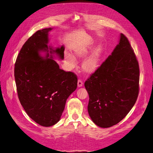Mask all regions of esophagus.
Instances as JSON below:
<instances>
[{"label":"esophagus","instance_id":"34e87169","mask_svg":"<svg viewBox=\"0 0 153 153\" xmlns=\"http://www.w3.org/2000/svg\"><path fill=\"white\" fill-rule=\"evenodd\" d=\"M83 85H84V83H83L82 80L79 79L78 80V87H81L83 86Z\"/></svg>","mask_w":153,"mask_h":153}]
</instances>
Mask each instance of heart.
Instances as JSON below:
<instances>
[{"instance_id":"obj_1","label":"heart","mask_w":153,"mask_h":153,"mask_svg":"<svg viewBox=\"0 0 153 153\" xmlns=\"http://www.w3.org/2000/svg\"><path fill=\"white\" fill-rule=\"evenodd\" d=\"M91 48H80L76 49L74 52V56L70 53H66L64 54V59L69 68H73L75 66V58L82 59L87 57L91 52ZM103 53V48L101 47H97L94 52L90 56L84 60L82 64V68L84 72L89 75L94 73L100 67V60Z\"/></svg>"}]
</instances>
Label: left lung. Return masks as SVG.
Masks as SVG:
<instances>
[{
	"label": "left lung",
	"instance_id": "obj_1",
	"mask_svg": "<svg viewBox=\"0 0 153 153\" xmlns=\"http://www.w3.org/2000/svg\"><path fill=\"white\" fill-rule=\"evenodd\" d=\"M139 74L135 54L121 34L112 54L84 84L89 96L88 113L97 126L109 128L126 116L138 95Z\"/></svg>",
	"mask_w": 153,
	"mask_h": 153
}]
</instances>
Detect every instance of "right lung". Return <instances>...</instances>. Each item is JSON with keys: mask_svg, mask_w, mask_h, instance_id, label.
Wrapping results in <instances>:
<instances>
[{"mask_svg": "<svg viewBox=\"0 0 153 153\" xmlns=\"http://www.w3.org/2000/svg\"><path fill=\"white\" fill-rule=\"evenodd\" d=\"M52 29L39 30L30 36L21 48L15 66L20 103L33 121L45 127L59 122L78 82L75 73L60 69L53 59L52 54L55 53L64 59V47L53 50L48 46V32ZM42 51L47 53L45 58L40 56Z\"/></svg>", "mask_w": 153, "mask_h": 153, "instance_id": "obj_1", "label": "right lung"}]
</instances>
